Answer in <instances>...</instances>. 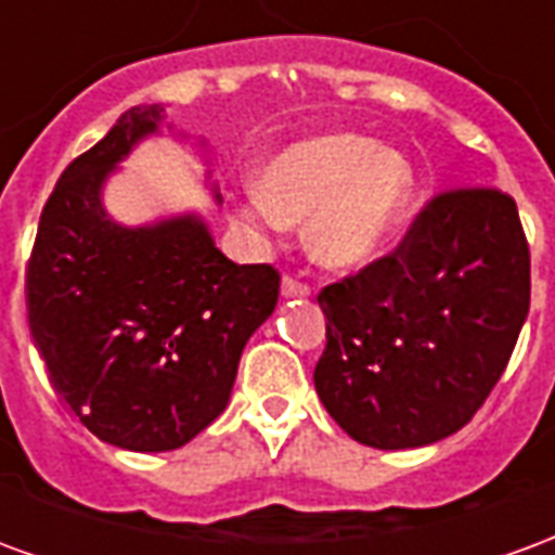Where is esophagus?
Wrapping results in <instances>:
<instances>
[{
    "instance_id": "34e87169",
    "label": "esophagus",
    "mask_w": 555,
    "mask_h": 555,
    "mask_svg": "<svg viewBox=\"0 0 555 555\" xmlns=\"http://www.w3.org/2000/svg\"><path fill=\"white\" fill-rule=\"evenodd\" d=\"M282 294H285V297H309L312 288H309L306 282H300V279L285 276L282 279Z\"/></svg>"
}]
</instances>
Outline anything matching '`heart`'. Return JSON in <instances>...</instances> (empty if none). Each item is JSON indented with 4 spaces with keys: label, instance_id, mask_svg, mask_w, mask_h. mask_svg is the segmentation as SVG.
Instances as JSON below:
<instances>
[{
    "label": "heart",
    "instance_id": "b5f03b06",
    "mask_svg": "<svg viewBox=\"0 0 555 555\" xmlns=\"http://www.w3.org/2000/svg\"><path fill=\"white\" fill-rule=\"evenodd\" d=\"M416 171L401 151L360 133H324L291 142L246 183L237 217L261 234L309 222V253L318 264L353 270L374 261L404 222Z\"/></svg>",
    "mask_w": 555,
    "mask_h": 555
}]
</instances>
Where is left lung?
Wrapping results in <instances>:
<instances>
[{
  "label": "left lung",
  "instance_id": "8db88e82",
  "mask_svg": "<svg viewBox=\"0 0 555 555\" xmlns=\"http://www.w3.org/2000/svg\"><path fill=\"white\" fill-rule=\"evenodd\" d=\"M326 348L314 389L372 449L461 430L512 360L529 314V243L508 193L434 195L396 253L318 294Z\"/></svg>",
  "mask_w": 555,
  "mask_h": 555
}]
</instances>
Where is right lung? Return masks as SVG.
Instances as JSON below:
<instances>
[{
    "label": "right lung",
    "mask_w": 555,
    "mask_h": 555,
    "mask_svg": "<svg viewBox=\"0 0 555 555\" xmlns=\"http://www.w3.org/2000/svg\"><path fill=\"white\" fill-rule=\"evenodd\" d=\"M163 113L127 109L62 171L26 270L31 338L55 392L130 452L181 449L225 410L243 348L279 300L276 270L229 261L202 217L127 229L106 214L103 183Z\"/></svg>",
    "instance_id": "obj_1"
}]
</instances>
